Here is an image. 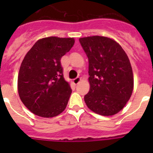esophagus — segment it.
Listing matches in <instances>:
<instances>
[{
	"label": "esophagus",
	"instance_id": "obj_1",
	"mask_svg": "<svg viewBox=\"0 0 153 153\" xmlns=\"http://www.w3.org/2000/svg\"><path fill=\"white\" fill-rule=\"evenodd\" d=\"M80 81H81V78H75V79H73V84L76 85V84H78V83L80 82Z\"/></svg>",
	"mask_w": 153,
	"mask_h": 153
}]
</instances>
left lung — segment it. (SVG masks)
<instances>
[{
	"label": "left lung",
	"mask_w": 153,
	"mask_h": 153,
	"mask_svg": "<svg viewBox=\"0 0 153 153\" xmlns=\"http://www.w3.org/2000/svg\"><path fill=\"white\" fill-rule=\"evenodd\" d=\"M79 41L89 61L90 88L84 96L86 106L104 116L118 113L133 90V74L128 56L116 41L106 37H85Z\"/></svg>",
	"instance_id": "obj_1"
}]
</instances>
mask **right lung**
Instances as JSON below:
<instances>
[{
  "label": "right lung",
  "instance_id": "add662e5",
  "mask_svg": "<svg viewBox=\"0 0 153 153\" xmlns=\"http://www.w3.org/2000/svg\"><path fill=\"white\" fill-rule=\"evenodd\" d=\"M74 44L72 38H42L24 57L18 74V94L35 115L52 118L65 109L72 89L64 78L61 58Z\"/></svg>",
  "mask_w": 153,
  "mask_h": 153
}]
</instances>
